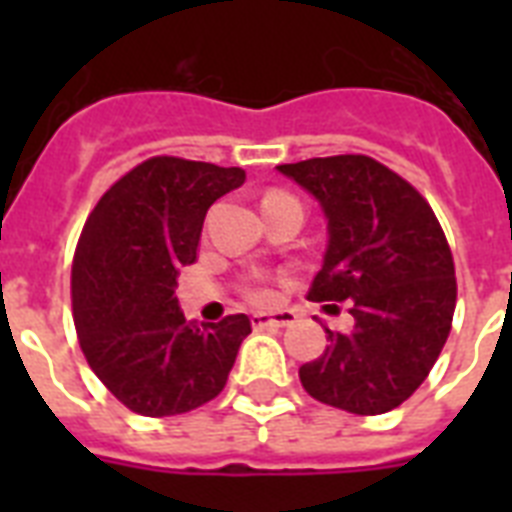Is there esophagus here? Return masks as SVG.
Listing matches in <instances>:
<instances>
[{"mask_svg": "<svg viewBox=\"0 0 512 512\" xmlns=\"http://www.w3.org/2000/svg\"><path fill=\"white\" fill-rule=\"evenodd\" d=\"M297 321L295 311H276V313H252V327H292Z\"/></svg>", "mask_w": 512, "mask_h": 512, "instance_id": "esophagus-1", "label": "esophagus"}]
</instances>
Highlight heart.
Segmentation results:
<instances>
[{
  "label": "heart",
  "mask_w": 512,
  "mask_h": 512,
  "mask_svg": "<svg viewBox=\"0 0 512 512\" xmlns=\"http://www.w3.org/2000/svg\"><path fill=\"white\" fill-rule=\"evenodd\" d=\"M268 196H276V193H268ZM249 297L257 300V303H265V300H271V289L265 287V284H255V287L249 289Z\"/></svg>",
  "instance_id": "1"
}]
</instances>
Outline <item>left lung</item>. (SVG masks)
<instances>
[{"label": "left lung", "instance_id": "left-lung-1", "mask_svg": "<svg viewBox=\"0 0 512 512\" xmlns=\"http://www.w3.org/2000/svg\"><path fill=\"white\" fill-rule=\"evenodd\" d=\"M329 220V247L308 300L345 303L350 332L300 366L321 404L385 414L420 388L452 332L457 279L444 228L417 188L364 154L279 164ZM337 308V305H327Z\"/></svg>", "mask_w": 512, "mask_h": 512}]
</instances>
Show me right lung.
I'll use <instances>...</instances> for the list:
<instances>
[{
    "label": "right lung",
    "mask_w": 512,
    "mask_h": 512,
    "mask_svg": "<svg viewBox=\"0 0 512 512\" xmlns=\"http://www.w3.org/2000/svg\"><path fill=\"white\" fill-rule=\"evenodd\" d=\"M247 180L241 167L154 156L122 175L87 217L71 265V305L82 353L130 412L172 417L225 388L244 313L185 321L177 273L196 260L207 209Z\"/></svg>",
    "instance_id": "right-lung-1"
}]
</instances>
